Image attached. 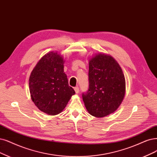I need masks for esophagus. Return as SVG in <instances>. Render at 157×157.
<instances>
[{
	"label": "esophagus",
	"instance_id": "esophagus-1",
	"mask_svg": "<svg viewBox=\"0 0 157 157\" xmlns=\"http://www.w3.org/2000/svg\"><path fill=\"white\" fill-rule=\"evenodd\" d=\"M74 90H75V93H76V94H78V93H79V87H78V86H75V87H74Z\"/></svg>",
	"mask_w": 157,
	"mask_h": 157
}]
</instances>
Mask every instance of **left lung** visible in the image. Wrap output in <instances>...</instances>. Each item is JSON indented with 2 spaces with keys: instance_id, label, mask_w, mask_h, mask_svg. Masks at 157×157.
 <instances>
[{
  "instance_id": "obj_1",
  "label": "left lung",
  "mask_w": 157,
  "mask_h": 157,
  "mask_svg": "<svg viewBox=\"0 0 157 157\" xmlns=\"http://www.w3.org/2000/svg\"><path fill=\"white\" fill-rule=\"evenodd\" d=\"M89 89L82 98L88 112L96 117L114 113L125 96L124 73L114 58L98 54L89 61Z\"/></svg>"
}]
</instances>
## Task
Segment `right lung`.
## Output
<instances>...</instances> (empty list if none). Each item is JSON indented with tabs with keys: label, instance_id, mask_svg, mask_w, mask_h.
<instances>
[{
	"label": "right lung",
	"instance_id": "1",
	"mask_svg": "<svg viewBox=\"0 0 157 157\" xmlns=\"http://www.w3.org/2000/svg\"><path fill=\"white\" fill-rule=\"evenodd\" d=\"M63 63L57 52H49L37 63L29 79L32 101L40 111L50 115L60 113L75 94L68 85Z\"/></svg>",
	"mask_w": 157,
	"mask_h": 157
}]
</instances>
